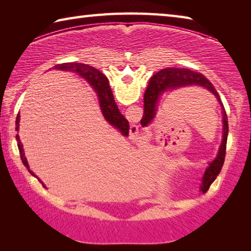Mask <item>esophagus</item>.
Instances as JSON below:
<instances>
[{
	"label": "esophagus",
	"instance_id": "obj_1",
	"mask_svg": "<svg viewBox=\"0 0 251 251\" xmlns=\"http://www.w3.org/2000/svg\"><path fill=\"white\" fill-rule=\"evenodd\" d=\"M141 131H139V128H138V126L136 125V124H133V125H130V128H129V135H130V137L133 138V139H136V138H139V136H141Z\"/></svg>",
	"mask_w": 251,
	"mask_h": 251
}]
</instances>
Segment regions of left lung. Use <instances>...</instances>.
<instances>
[{
	"label": "left lung",
	"mask_w": 251,
	"mask_h": 251,
	"mask_svg": "<svg viewBox=\"0 0 251 251\" xmlns=\"http://www.w3.org/2000/svg\"><path fill=\"white\" fill-rule=\"evenodd\" d=\"M188 86H201L205 88L216 97L218 103L222 107L223 114V139L220 144L218 154L216 158L210 161L206 168L205 174L201 179V189L202 193H206L209 189L218 174L222 171V167L225 161V155H226V145L228 136V118L226 110H225L222 100L218 95L217 91L212 86V84L202 74L198 72H194L187 69H164L156 73L151 78L148 86L146 88L145 95H144V115L141 121L143 127L151 124L154 122L156 114L158 112L159 101L164 94L168 92H173L179 88Z\"/></svg>",
	"instance_id": "left-lung-1"
}]
</instances>
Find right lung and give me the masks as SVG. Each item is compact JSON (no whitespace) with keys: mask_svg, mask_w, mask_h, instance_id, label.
<instances>
[{"mask_svg":"<svg viewBox=\"0 0 251 251\" xmlns=\"http://www.w3.org/2000/svg\"><path fill=\"white\" fill-rule=\"evenodd\" d=\"M55 70L74 72V73L80 75L82 77L86 79L87 83L91 85L93 90H94L96 93L97 99H99L101 114H103L105 120L107 121L108 124H110L113 127H115L116 129L120 130L122 135L128 136L129 124H128V122H127L126 118L122 115L120 109H118L115 100H114L113 92L109 87L108 79L104 74H101L100 71H97L96 69H94V67L86 65V64H82V63H63V64H58L55 66ZM15 124H16L15 129L19 131L20 113L18 114V116H16ZM16 141H18V147H19V151L21 154V159H22L23 164L25 165V167L27 168V171L31 173L33 176H35V174H34L31 169H29L26 157H25V154H24L23 144L20 141L19 134L16 135ZM39 180L42 182V185L45 187L43 181H42L41 179H39Z\"/></svg>","mask_w":251,"mask_h":251,"instance_id":"obj_1","label":"right lung"}]
</instances>
